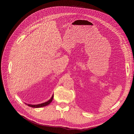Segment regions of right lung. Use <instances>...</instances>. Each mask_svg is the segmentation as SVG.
<instances>
[{
  "mask_svg": "<svg viewBox=\"0 0 134 134\" xmlns=\"http://www.w3.org/2000/svg\"><path fill=\"white\" fill-rule=\"evenodd\" d=\"M53 99V95H52V97L51 98V99L48 100V101L44 102V103H41V104H35V105H33V104H27V105L30 107H32V108H41V107H45V106H47L48 105V104H49L52 101Z\"/></svg>",
  "mask_w": 134,
  "mask_h": 134,
  "instance_id": "right-lung-1",
  "label": "right lung"
}]
</instances>
